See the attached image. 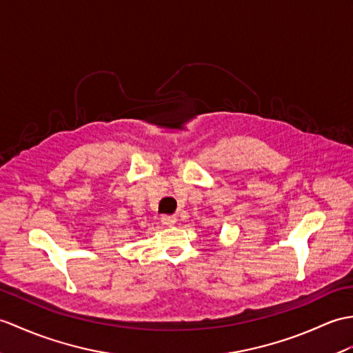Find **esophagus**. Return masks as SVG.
<instances>
[{
  "mask_svg": "<svg viewBox=\"0 0 353 353\" xmlns=\"http://www.w3.org/2000/svg\"><path fill=\"white\" fill-rule=\"evenodd\" d=\"M161 221L165 225H174L176 224V221H177V218L176 216H170V215H165V216H162L161 218Z\"/></svg>",
  "mask_w": 353,
  "mask_h": 353,
  "instance_id": "34e87169",
  "label": "esophagus"
}]
</instances>
